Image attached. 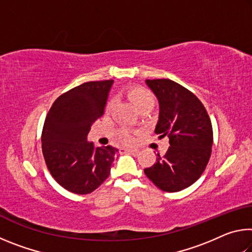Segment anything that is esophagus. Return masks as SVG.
<instances>
[{
    "instance_id": "obj_1",
    "label": "esophagus",
    "mask_w": 252,
    "mask_h": 252,
    "mask_svg": "<svg viewBox=\"0 0 252 252\" xmlns=\"http://www.w3.org/2000/svg\"><path fill=\"white\" fill-rule=\"evenodd\" d=\"M121 150L123 152H129V153H133V155H136V153L139 152L138 149H134V148H122Z\"/></svg>"
}]
</instances>
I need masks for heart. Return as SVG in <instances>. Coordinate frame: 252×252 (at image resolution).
Returning <instances> with one entry per match:
<instances>
[{
  "label": "heart",
  "instance_id": "obj_1",
  "mask_svg": "<svg viewBox=\"0 0 252 252\" xmlns=\"http://www.w3.org/2000/svg\"><path fill=\"white\" fill-rule=\"evenodd\" d=\"M129 97L131 99V101L133 102V104L135 105V108L138 109L140 106H143V105H153V102H155V97H153L152 93L150 91H148L147 89L144 88H140V87H136V88H132L131 90H129ZM112 101H110L108 105H106V108L110 109L111 106H112ZM120 139L122 140L123 142H130L132 138H131V134L129 133V131H123L122 133L120 134Z\"/></svg>",
  "mask_w": 252,
  "mask_h": 252
}]
</instances>
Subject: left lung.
<instances>
[{
	"mask_svg": "<svg viewBox=\"0 0 252 252\" xmlns=\"http://www.w3.org/2000/svg\"><path fill=\"white\" fill-rule=\"evenodd\" d=\"M159 102L155 132L168 135L170 147L157 162L144 169L146 176L167 192L190 187L201 177L211 156L212 126L207 110L188 89L169 79L146 80Z\"/></svg>",
	"mask_w": 252,
	"mask_h": 252,
	"instance_id": "left-lung-1",
	"label": "left lung"
}]
</instances>
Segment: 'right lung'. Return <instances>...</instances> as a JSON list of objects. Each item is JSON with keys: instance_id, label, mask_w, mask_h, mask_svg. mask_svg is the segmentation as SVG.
<instances>
[{"instance_id": "1", "label": "right lung", "mask_w": 252, "mask_h": 252, "mask_svg": "<svg viewBox=\"0 0 252 252\" xmlns=\"http://www.w3.org/2000/svg\"><path fill=\"white\" fill-rule=\"evenodd\" d=\"M113 80L92 81L60 95L42 131V152L50 173L70 192L88 194L109 177L114 156L111 146L88 141L93 122L103 116Z\"/></svg>"}]
</instances>
